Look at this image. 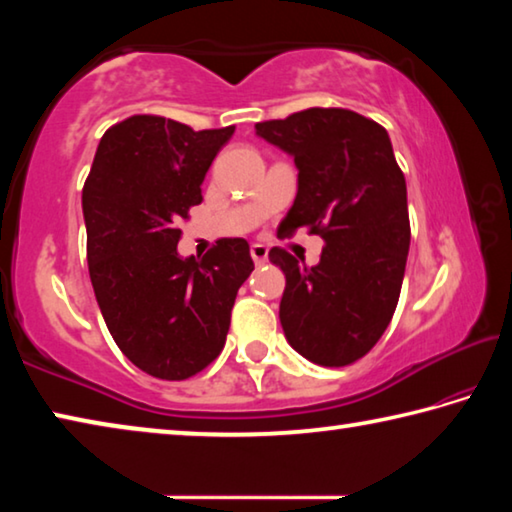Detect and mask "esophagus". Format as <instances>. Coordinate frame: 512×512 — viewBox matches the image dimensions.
Masks as SVG:
<instances>
[{
	"mask_svg": "<svg viewBox=\"0 0 512 512\" xmlns=\"http://www.w3.org/2000/svg\"><path fill=\"white\" fill-rule=\"evenodd\" d=\"M250 257H253V262L257 266H262V264H266V259H268V248L264 244H253V246H250Z\"/></svg>",
	"mask_w": 512,
	"mask_h": 512,
	"instance_id": "34e87169",
	"label": "esophagus"
}]
</instances>
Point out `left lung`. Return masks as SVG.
I'll return each instance as SVG.
<instances>
[{"instance_id":"obj_1","label":"left lung","mask_w":512,"mask_h":512,"mask_svg":"<svg viewBox=\"0 0 512 512\" xmlns=\"http://www.w3.org/2000/svg\"><path fill=\"white\" fill-rule=\"evenodd\" d=\"M257 137L291 155L298 194L280 228L325 239L316 266L282 248L268 259L287 277L280 323L289 345L339 368L370 352L400 300L411 244L406 180L391 137L343 108H309L255 124Z\"/></svg>"}]
</instances>
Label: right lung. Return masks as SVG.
<instances>
[{
    "instance_id": "right-lung-1",
    "label": "right lung",
    "mask_w": 512,
    "mask_h": 512,
    "mask_svg": "<svg viewBox=\"0 0 512 512\" xmlns=\"http://www.w3.org/2000/svg\"><path fill=\"white\" fill-rule=\"evenodd\" d=\"M232 133L128 117L101 137L85 180L94 296L119 350L158 379H187L219 357L237 291L255 268L246 239L178 255V221L203 201L205 173Z\"/></svg>"
}]
</instances>
